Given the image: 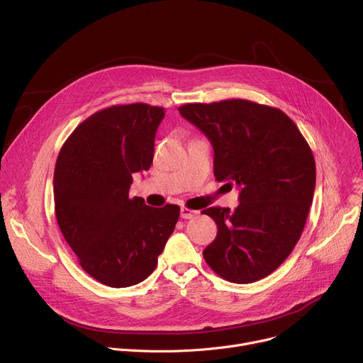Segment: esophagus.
<instances>
[{"instance_id": "obj_1", "label": "esophagus", "mask_w": 363, "mask_h": 363, "mask_svg": "<svg viewBox=\"0 0 363 363\" xmlns=\"http://www.w3.org/2000/svg\"><path fill=\"white\" fill-rule=\"evenodd\" d=\"M196 214H198V211L189 210V208H186V206H182V208H181V217H182L184 220H189V218H194Z\"/></svg>"}]
</instances>
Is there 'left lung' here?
<instances>
[{
	"label": "left lung",
	"mask_w": 363,
	"mask_h": 363,
	"mask_svg": "<svg viewBox=\"0 0 363 363\" xmlns=\"http://www.w3.org/2000/svg\"><path fill=\"white\" fill-rule=\"evenodd\" d=\"M214 147V175L240 188L234 211H202L217 224L202 251L220 277L247 284L272 274L297 244L316 185L312 149L280 109L245 99L178 108Z\"/></svg>",
	"instance_id": "8db88e82"
}]
</instances>
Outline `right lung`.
Returning a JSON list of instances; mask_svg holds the SVG:
<instances>
[{
  "label": "right lung",
  "instance_id": "1",
  "mask_svg": "<svg viewBox=\"0 0 363 363\" xmlns=\"http://www.w3.org/2000/svg\"><path fill=\"white\" fill-rule=\"evenodd\" d=\"M164 116L146 103L106 108L83 121L59 153L57 224L82 269L109 287L149 277L179 218L178 205L153 208L129 196L133 174L150 168Z\"/></svg>",
  "mask_w": 363,
  "mask_h": 363
}]
</instances>
